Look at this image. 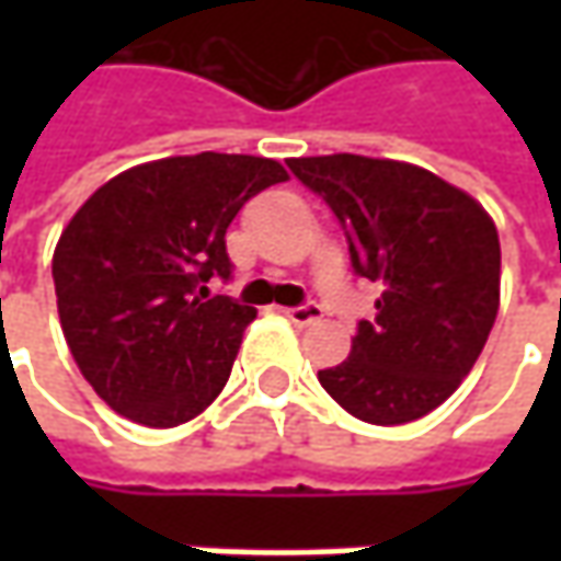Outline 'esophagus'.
I'll use <instances>...</instances> for the list:
<instances>
[{
  "label": "esophagus",
  "mask_w": 561,
  "mask_h": 561,
  "mask_svg": "<svg viewBox=\"0 0 561 561\" xmlns=\"http://www.w3.org/2000/svg\"><path fill=\"white\" fill-rule=\"evenodd\" d=\"M284 314L290 318L293 324H314V321H321L324 318V309L318 306V302H302V306H293V309H284Z\"/></svg>",
  "instance_id": "34e87169"
}]
</instances>
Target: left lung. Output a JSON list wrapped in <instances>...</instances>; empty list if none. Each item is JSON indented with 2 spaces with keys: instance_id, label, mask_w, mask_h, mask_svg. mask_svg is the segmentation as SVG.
<instances>
[{
  "instance_id": "obj_1",
  "label": "left lung",
  "mask_w": 561,
  "mask_h": 561,
  "mask_svg": "<svg viewBox=\"0 0 561 561\" xmlns=\"http://www.w3.org/2000/svg\"><path fill=\"white\" fill-rule=\"evenodd\" d=\"M290 171L346 233L358 277L383 293L321 387L368 424H405L456 393L500 309V237L481 205L419 164L312 156Z\"/></svg>"
}]
</instances>
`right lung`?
<instances>
[{"label": "right lung", "instance_id": "1", "mask_svg": "<svg viewBox=\"0 0 561 561\" xmlns=\"http://www.w3.org/2000/svg\"><path fill=\"white\" fill-rule=\"evenodd\" d=\"M287 171L262 156L199 152L137 164L102 184L53 255L58 318L80 375L146 427L196 419L225 390L252 306L230 280L225 233Z\"/></svg>", "mask_w": 561, "mask_h": 561}]
</instances>
